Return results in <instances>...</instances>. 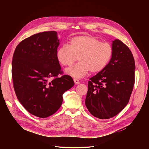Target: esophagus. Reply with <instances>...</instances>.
Segmentation results:
<instances>
[{
  "instance_id": "1",
  "label": "esophagus",
  "mask_w": 149,
  "mask_h": 149,
  "mask_svg": "<svg viewBox=\"0 0 149 149\" xmlns=\"http://www.w3.org/2000/svg\"><path fill=\"white\" fill-rule=\"evenodd\" d=\"M74 83H75V84H80V81L79 80H77V79H74Z\"/></svg>"
}]
</instances>
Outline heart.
<instances>
[{"label": "heart", "mask_w": 149, "mask_h": 149, "mask_svg": "<svg viewBox=\"0 0 149 149\" xmlns=\"http://www.w3.org/2000/svg\"><path fill=\"white\" fill-rule=\"evenodd\" d=\"M112 45L101 42L99 39L89 36L72 37L69 46L63 45L57 49L56 57L64 66H71L78 57L80 61L77 65L66 69V73L75 78H81L89 71L99 73L106 68L113 56Z\"/></svg>", "instance_id": "b5f03b06"}]
</instances>
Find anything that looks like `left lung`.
<instances>
[{"label":"left lung","mask_w":149,"mask_h":149,"mask_svg":"<svg viewBox=\"0 0 149 149\" xmlns=\"http://www.w3.org/2000/svg\"><path fill=\"white\" fill-rule=\"evenodd\" d=\"M113 56L106 68L88 81L85 104L100 119H109L128 104L135 83V63L130 49L120 40L112 42Z\"/></svg>","instance_id":"1"}]
</instances>
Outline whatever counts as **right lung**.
Masks as SVG:
<instances>
[{
    "label": "right lung",
    "instance_id": "right-lung-1",
    "mask_svg": "<svg viewBox=\"0 0 149 149\" xmlns=\"http://www.w3.org/2000/svg\"><path fill=\"white\" fill-rule=\"evenodd\" d=\"M59 43L57 32L45 31L23 40L13 54L15 95L28 112L39 118L56 113L62 104L63 94L74 85L69 75L58 77L63 73L56 57Z\"/></svg>",
    "mask_w": 149,
    "mask_h": 149
}]
</instances>
